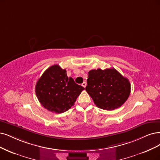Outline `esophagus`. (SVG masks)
I'll use <instances>...</instances> for the list:
<instances>
[{"instance_id": "obj_1", "label": "esophagus", "mask_w": 160, "mask_h": 160, "mask_svg": "<svg viewBox=\"0 0 160 160\" xmlns=\"http://www.w3.org/2000/svg\"><path fill=\"white\" fill-rule=\"evenodd\" d=\"M82 86H83L84 88H86V82H83V83H82Z\"/></svg>"}]
</instances>
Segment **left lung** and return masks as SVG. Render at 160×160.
Segmentation results:
<instances>
[{"label":"left lung","mask_w":160,"mask_h":160,"mask_svg":"<svg viewBox=\"0 0 160 160\" xmlns=\"http://www.w3.org/2000/svg\"><path fill=\"white\" fill-rule=\"evenodd\" d=\"M86 90L98 108L114 110L124 104L131 93L128 80L114 68L91 70Z\"/></svg>","instance_id":"1"}]
</instances>
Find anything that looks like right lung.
<instances>
[{
    "label": "right lung",
    "mask_w": 160,
    "mask_h": 160,
    "mask_svg": "<svg viewBox=\"0 0 160 160\" xmlns=\"http://www.w3.org/2000/svg\"><path fill=\"white\" fill-rule=\"evenodd\" d=\"M84 88L75 83L67 71L58 64L52 65L42 74L35 86V93L41 104L51 112L68 111Z\"/></svg>",
    "instance_id": "1"
}]
</instances>
